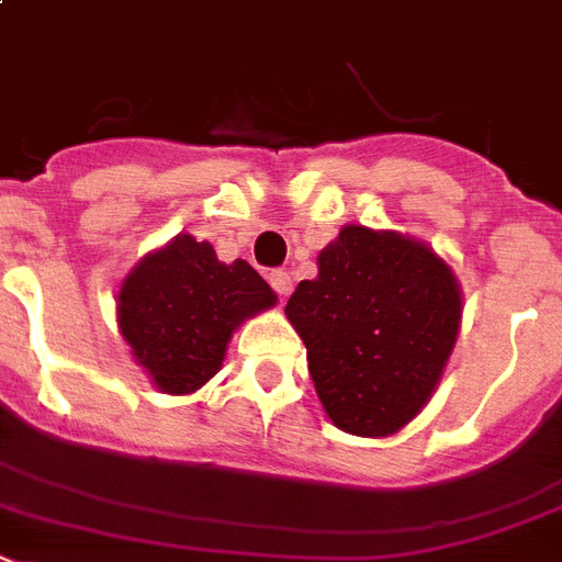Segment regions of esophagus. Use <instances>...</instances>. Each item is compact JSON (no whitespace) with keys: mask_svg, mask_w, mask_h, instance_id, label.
Wrapping results in <instances>:
<instances>
[{"mask_svg":"<svg viewBox=\"0 0 562 562\" xmlns=\"http://www.w3.org/2000/svg\"><path fill=\"white\" fill-rule=\"evenodd\" d=\"M267 278H270L272 290L278 292V299H286V295H290V292H292V278H290V272L272 270Z\"/></svg>","mask_w":562,"mask_h":562,"instance_id":"1","label":"esophagus"}]
</instances>
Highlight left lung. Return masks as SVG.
Masks as SVG:
<instances>
[{
  "label": "left lung",
  "mask_w": 562,
  "mask_h": 562,
  "mask_svg": "<svg viewBox=\"0 0 562 562\" xmlns=\"http://www.w3.org/2000/svg\"><path fill=\"white\" fill-rule=\"evenodd\" d=\"M286 318L307 345L315 393L333 425L391 437L428 405L457 345L462 290L428 244L345 226L301 281Z\"/></svg>",
  "instance_id": "left-lung-1"
}]
</instances>
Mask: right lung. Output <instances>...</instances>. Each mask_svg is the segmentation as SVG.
Instances as JSON below:
<instances>
[{
	"mask_svg": "<svg viewBox=\"0 0 562 562\" xmlns=\"http://www.w3.org/2000/svg\"><path fill=\"white\" fill-rule=\"evenodd\" d=\"M276 301L247 261H217L212 244L178 235L125 276L117 324L151 382L187 396L221 370L235 327Z\"/></svg>",
	"mask_w": 562,
	"mask_h": 562,
	"instance_id": "obj_1",
	"label": "right lung"
}]
</instances>
